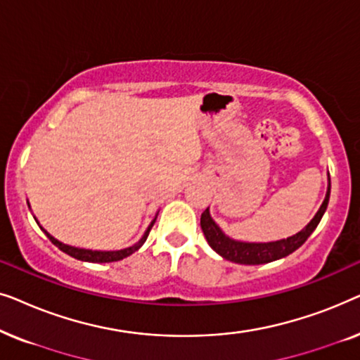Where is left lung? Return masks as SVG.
Wrapping results in <instances>:
<instances>
[{"label": "left lung", "mask_w": 360, "mask_h": 360, "mask_svg": "<svg viewBox=\"0 0 360 360\" xmlns=\"http://www.w3.org/2000/svg\"><path fill=\"white\" fill-rule=\"evenodd\" d=\"M329 193H331V179H329L328 185V193L326 198H324L321 208L318 210V213L314 214V218L309 221L308 226L304 229L300 231L298 234L292 236V238L275 240V243H239V240H234L226 236L223 231L218 228V224L214 223L213 218L210 216V211L206 208L203 213H201V229H203V234L206 240H208L210 248L218 252L221 257L226 260H231V262L236 264H244V265H260L272 262V260L287 257L288 254H292L298 248H302L316 226L321 221L324 211L328 208L329 201Z\"/></svg>", "instance_id": "left-lung-1"}]
</instances>
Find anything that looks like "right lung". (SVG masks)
Wrapping results in <instances>:
<instances>
[{
    "instance_id": "add662e5",
    "label": "right lung",
    "mask_w": 360,
    "mask_h": 360,
    "mask_svg": "<svg viewBox=\"0 0 360 360\" xmlns=\"http://www.w3.org/2000/svg\"><path fill=\"white\" fill-rule=\"evenodd\" d=\"M154 223H155V219L152 221L149 228H147L146 234L142 236V239L139 240V243L134 244V245H131V248H127V249H121V250H90V249H78V248H72V245L62 244L60 240H57L56 238H52V236L49 234L46 229H42V228H41V229L44 231V233H46L47 238L52 240V244H53V245H57V248L60 249L62 252L68 254V255H70V257H75V259H78V260H85V262L105 264V262H116V260H121V259L127 257V255H131L132 252H136V250L139 249L141 245L146 243L147 236H149V233H150V229H152V226H154Z\"/></svg>"
}]
</instances>
